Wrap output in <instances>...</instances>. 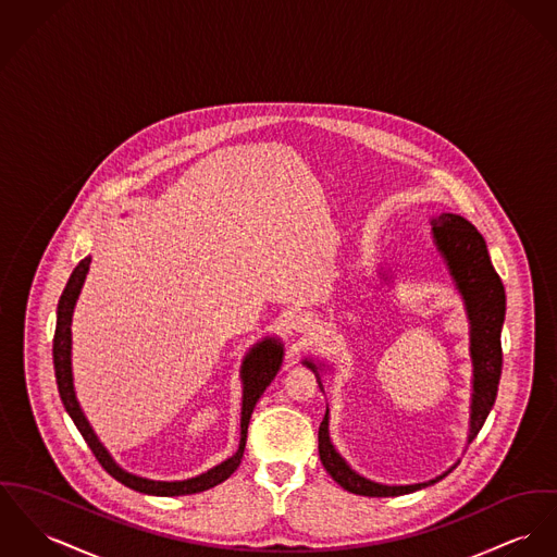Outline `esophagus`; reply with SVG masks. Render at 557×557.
I'll use <instances>...</instances> for the list:
<instances>
[{
  "mask_svg": "<svg viewBox=\"0 0 557 557\" xmlns=\"http://www.w3.org/2000/svg\"><path fill=\"white\" fill-rule=\"evenodd\" d=\"M307 326H309V320H307V318H297V322H295V329H297V331H307Z\"/></svg>",
  "mask_w": 557,
  "mask_h": 557,
  "instance_id": "obj_1",
  "label": "esophagus"
}]
</instances>
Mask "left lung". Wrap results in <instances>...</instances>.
<instances>
[{"label": "left lung", "instance_id": "obj_1", "mask_svg": "<svg viewBox=\"0 0 557 557\" xmlns=\"http://www.w3.org/2000/svg\"><path fill=\"white\" fill-rule=\"evenodd\" d=\"M430 224H432L436 248L449 267L456 288L460 290L462 299L467 302V313L471 320V358L474 380H472L469 443H472V438L479 434V430L485 424L496 403L498 384H500V373H503L500 331H503L505 309H507L505 286L492 267L485 239L467 218L441 214L432 218ZM305 364L315 373L318 384L322 387L318 367L309 360H305ZM318 449L326 472L342 485L343 490L358 496L382 498V496L411 494L416 490L426 487L430 483H436L449 472L432 479L429 483H416V485H382L360 476L358 472L351 471L345 465V460L331 443L329 409L318 430Z\"/></svg>", "mask_w": 557, "mask_h": 557}]
</instances>
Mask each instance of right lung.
Instances as JSON below:
<instances>
[{"label":"right lung","mask_w":557,"mask_h":557,"mask_svg":"<svg viewBox=\"0 0 557 557\" xmlns=\"http://www.w3.org/2000/svg\"><path fill=\"white\" fill-rule=\"evenodd\" d=\"M88 264L90 258L78 262V267L72 271L70 282L59 299L57 305V329H54V339H52V362H54V377H57V387H59V396L61 403L65 407V411L70 413V418L74 420L76 429L81 430V434L85 436L86 445L90 447L92 456L97 458V462L103 467V471L110 472L116 481H121L123 485H127L135 492L141 494H152V496H184V494H197L203 490H210L218 483L226 481L233 472L237 471V467L242 465L244 458V449H246V438H248V424L252 418V411L257 407L258 398L262 396V392L267 389V385L273 382V377L280 371L282 364V345L275 339H267V342L258 343L257 347H252V351L246 356L244 367H242V380H244V407H242V441H239V449L233 458L224 460L222 465H218L212 471L203 472L195 479H186V481H150V479H141L135 476L131 472H125L116 467V462L110 458V454L103 449V445L97 441L95 432L88 426L81 405L76 400V392L72 384V313H74V305L81 295V288L85 284L86 273H88Z\"/></svg>","instance_id":"right-lung-1"}]
</instances>
